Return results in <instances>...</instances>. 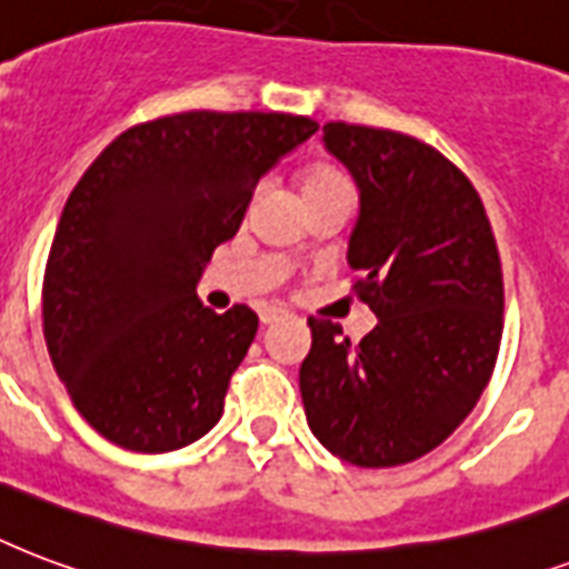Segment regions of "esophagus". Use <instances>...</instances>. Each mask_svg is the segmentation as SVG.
Here are the masks:
<instances>
[{"label":"esophagus","instance_id":"esophagus-1","mask_svg":"<svg viewBox=\"0 0 569 569\" xmlns=\"http://www.w3.org/2000/svg\"><path fill=\"white\" fill-rule=\"evenodd\" d=\"M284 311H281V308H263L261 311V323L263 326H272V323H279V320H284Z\"/></svg>","mask_w":569,"mask_h":569}]
</instances>
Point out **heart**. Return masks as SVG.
<instances>
[{"label": "heart", "instance_id": "b5f03b06", "mask_svg": "<svg viewBox=\"0 0 569 569\" xmlns=\"http://www.w3.org/2000/svg\"><path fill=\"white\" fill-rule=\"evenodd\" d=\"M332 187H350L345 174H341L338 169H332V166H315V169H308L306 174H302V196H308V192H320V189H332ZM293 252H299V246L293 249Z\"/></svg>", "mask_w": 569, "mask_h": 569}]
</instances>
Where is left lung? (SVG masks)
I'll return each mask as SVG.
<instances>
[{
  "label": "left lung",
  "mask_w": 569,
  "mask_h": 569,
  "mask_svg": "<svg viewBox=\"0 0 569 569\" xmlns=\"http://www.w3.org/2000/svg\"><path fill=\"white\" fill-rule=\"evenodd\" d=\"M323 148L359 187L347 243L377 315L362 341L311 317L299 391L326 451L365 469L412 463L463 425L501 345L505 284L490 219L463 171L430 144L332 121Z\"/></svg>",
  "instance_id": "left-lung-1"
}]
</instances>
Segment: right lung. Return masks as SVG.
Masks as SVG:
<instances>
[{
    "label": "right lung",
    "mask_w": 569,
    "mask_h": 569,
    "mask_svg": "<svg viewBox=\"0 0 569 569\" xmlns=\"http://www.w3.org/2000/svg\"><path fill=\"white\" fill-rule=\"evenodd\" d=\"M317 133L284 112H180L106 144L61 210L43 338L73 407L127 451L196 442L222 418L258 315H216L196 288L258 180Z\"/></svg>",
    "instance_id": "1"
}]
</instances>
